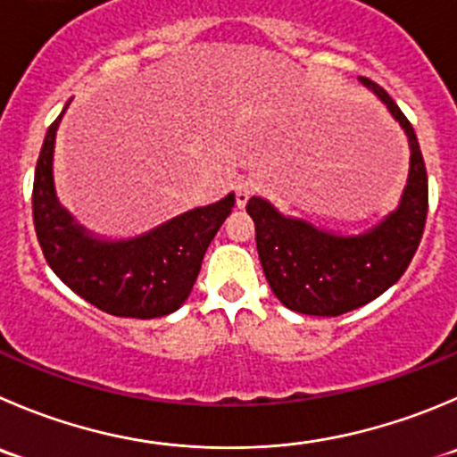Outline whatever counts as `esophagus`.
Masks as SVG:
<instances>
[{"label": "esophagus", "mask_w": 457, "mask_h": 457, "mask_svg": "<svg viewBox=\"0 0 457 457\" xmlns=\"http://www.w3.org/2000/svg\"><path fill=\"white\" fill-rule=\"evenodd\" d=\"M256 194V183L250 179H243L237 183V189H234V198H237L238 207H245L247 201Z\"/></svg>", "instance_id": "esophagus-1"}]
</instances>
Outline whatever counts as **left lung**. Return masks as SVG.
Returning a JSON list of instances; mask_svg holds the SVG:
<instances>
[{"instance_id": "left-lung-1", "label": "left lung", "mask_w": 457, "mask_h": 457, "mask_svg": "<svg viewBox=\"0 0 457 457\" xmlns=\"http://www.w3.org/2000/svg\"><path fill=\"white\" fill-rule=\"evenodd\" d=\"M364 87L386 104L409 138L411 170L395 212L357 237H337L301 219L283 216L263 198L247 201L265 278L286 308L314 317H339L378 299L409 268L424 234L428 179L409 118L373 79Z\"/></svg>"}]
</instances>
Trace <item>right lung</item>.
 Masks as SVG:
<instances>
[{"instance_id":"right-lung-1","label":"right lung","mask_w":457,"mask_h":457,"mask_svg":"<svg viewBox=\"0 0 457 457\" xmlns=\"http://www.w3.org/2000/svg\"><path fill=\"white\" fill-rule=\"evenodd\" d=\"M62 116L64 111L48 127L35 167L33 223L44 259L75 295L102 312L131 319L174 312L192 292L205 250L232 212L234 194L129 241L91 237L57 203L53 187V147Z\"/></svg>"}]
</instances>
